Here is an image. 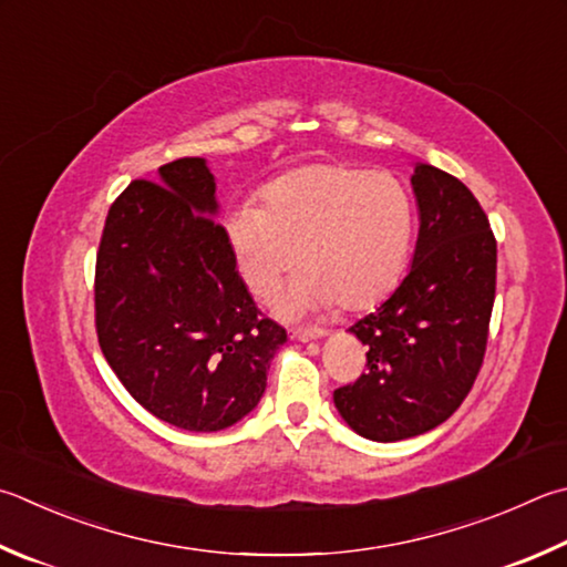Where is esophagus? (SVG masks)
<instances>
[{
    "instance_id": "obj_1",
    "label": "esophagus",
    "mask_w": 567,
    "mask_h": 567,
    "mask_svg": "<svg viewBox=\"0 0 567 567\" xmlns=\"http://www.w3.org/2000/svg\"><path fill=\"white\" fill-rule=\"evenodd\" d=\"M290 332H292V337L302 339V342H310V339H322L327 334V329H322V327H292Z\"/></svg>"
}]
</instances>
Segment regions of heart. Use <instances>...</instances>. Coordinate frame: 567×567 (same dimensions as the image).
Returning a JSON list of instances; mask_svg holds the SVG:
<instances>
[{"instance_id": "b5f03b06", "label": "heart", "mask_w": 567, "mask_h": 567, "mask_svg": "<svg viewBox=\"0 0 567 567\" xmlns=\"http://www.w3.org/2000/svg\"><path fill=\"white\" fill-rule=\"evenodd\" d=\"M262 205L240 203L225 218L235 267L260 300L280 292L297 262L305 270L280 300L292 317L327 307L364 310L394 290L411 252L414 205L394 173L315 166L267 185Z\"/></svg>"}]
</instances>
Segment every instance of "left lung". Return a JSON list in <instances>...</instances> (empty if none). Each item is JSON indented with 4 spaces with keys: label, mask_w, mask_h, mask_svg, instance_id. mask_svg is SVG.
<instances>
[{
    "label": "left lung",
    "mask_w": 567,
    "mask_h": 567,
    "mask_svg": "<svg viewBox=\"0 0 567 567\" xmlns=\"http://www.w3.org/2000/svg\"><path fill=\"white\" fill-rule=\"evenodd\" d=\"M419 205L414 262L377 312L349 327L367 372L334 389L359 436L401 441L454 414L481 372L496 300V238L458 178L426 163L411 176Z\"/></svg>",
    "instance_id": "1"
}]
</instances>
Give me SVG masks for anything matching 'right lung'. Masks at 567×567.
<instances>
[{
    "label": "right lung",
    "mask_w": 567,
    "mask_h": 567,
    "mask_svg": "<svg viewBox=\"0 0 567 567\" xmlns=\"http://www.w3.org/2000/svg\"><path fill=\"white\" fill-rule=\"evenodd\" d=\"M133 181L96 252V334L113 374L153 416L220 431L260 401L287 332L262 317L235 267L203 158Z\"/></svg>",
    "instance_id": "obj_1"
}]
</instances>
